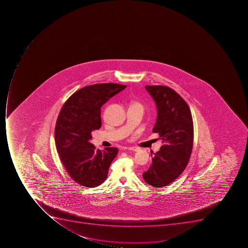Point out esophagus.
<instances>
[{"instance_id": "obj_1", "label": "esophagus", "mask_w": 248, "mask_h": 248, "mask_svg": "<svg viewBox=\"0 0 248 248\" xmlns=\"http://www.w3.org/2000/svg\"><path fill=\"white\" fill-rule=\"evenodd\" d=\"M127 149L129 150H132V151H134V152H137V151L139 150L138 147H136V146H131V147H128Z\"/></svg>"}]
</instances>
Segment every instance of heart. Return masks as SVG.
<instances>
[{"instance_id": "obj_1", "label": "heart", "mask_w": 248, "mask_h": 248, "mask_svg": "<svg viewBox=\"0 0 248 248\" xmlns=\"http://www.w3.org/2000/svg\"><path fill=\"white\" fill-rule=\"evenodd\" d=\"M139 106V107L142 108V105L140 103H139V102H134L132 103V106Z\"/></svg>"}]
</instances>
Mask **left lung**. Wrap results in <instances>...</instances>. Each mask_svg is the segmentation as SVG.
<instances>
[{"mask_svg":"<svg viewBox=\"0 0 248 248\" xmlns=\"http://www.w3.org/2000/svg\"><path fill=\"white\" fill-rule=\"evenodd\" d=\"M145 88L156 103L153 132L160 135L163 146L151 153L152 164L142 178L150 186L161 187L174 182L187 167L193 146V121L187 104L175 91L162 85Z\"/></svg>","mask_w":248,"mask_h":248,"instance_id":"1","label":"left lung"}]
</instances>
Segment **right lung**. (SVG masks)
I'll list each match as a JSON object with an SVG mask.
<instances>
[{
	"label": "right lung",
	"instance_id": "obj_1",
	"mask_svg": "<svg viewBox=\"0 0 248 248\" xmlns=\"http://www.w3.org/2000/svg\"><path fill=\"white\" fill-rule=\"evenodd\" d=\"M125 85L106 83L84 87L66 100L57 118L55 142L70 178L81 186L94 187L107 178L116 147L96 150L91 143L92 131L102 126L101 108Z\"/></svg>",
	"mask_w": 248,
	"mask_h": 248
}]
</instances>
